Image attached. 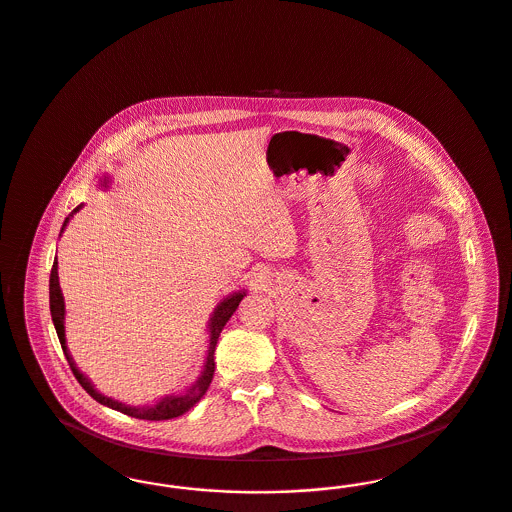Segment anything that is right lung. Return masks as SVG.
Returning <instances> with one entry per match:
<instances>
[{
    "label": "right lung",
    "mask_w": 512,
    "mask_h": 512,
    "mask_svg": "<svg viewBox=\"0 0 512 512\" xmlns=\"http://www.w3.org/2000/svg\"><path fill=\"white\" fill-rule=\"evenodd\" d=\"M80 209V205L74 209L73 213H76ZM73 213L65 219L63 222V228L67 226L69 219L73 217ZM61 228V232H63ZM245 292L234 293L230 297H226L224 301H220V305H217L215 309V315L209 322V332H211V338H209V351H207V361H205V368L201 372V376L197 378L192 388L184 391L182 395H171V397H165L161 399L157 405L153 407H128L124 403H119L111 397H105L101 395L99 391L94 390V386L90 384V380L78 372V368L73 363V357L69 355L67 351V345H65V326H63V320H65V303H63V295H61V288H59V276H57V257L53 261V267H51V274H49V309H51V320H53V326L57 330V336L61 341V347H63V353L69 361V366L73 370L74 378L78 380V384L88 391L98 403L105 405V407H111L119 413L128 414V416H134V418H142V420H169V418H176L180 414L190 411L194 407L195 403L205 395V391L209 390V384L213 380V374H215V347H217V341H219L220 332L224 328V324L230 320V317L234 315V311L238 309L240 301L244 299Z\"/></svg>",
    "instance_id": "add662e5"
}]
</instances>
